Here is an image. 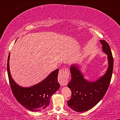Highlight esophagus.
<instances>
[{
    "mask_svg": "<svg viewBox=\"0 0 120 120\" xmlns=\"http://www.w3.org/2000/svg\"><path fill=\"white\" fill-rule=\"evenodd\" d=\"M70 72L67 68L60 69L58 75V82L61 86L66 85L68 83Z\"/></svg>",
    "mask_w": 120,
    "mask_h": 120,
    "instance_id": "obj_1",
    "label": "esophagus"
}]
</instances>
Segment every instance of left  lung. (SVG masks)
I'll return each instance as SVG.
<instances>
[{"label":"left lung","instance_id":"8db88e82","mask_svg":"<svg viewBox=\"0 0 120 120\" xmlns=\"http://www.w3.org/2000/svg\"><path fill=\"white\" fill-rule=\"evenodd\" d=\"M102 50L108 56V67L106 72L95 81H89L84 79L77 65H71L70 71L71 80L68 87L71 89V99L67 104L76 112H85L92 108L105 96L110 84L113 67V58L108 44L100 40Z\"/></svg>","mask_w":120,"mask_h":120}]
</instances>
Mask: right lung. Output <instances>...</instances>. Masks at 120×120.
Segmentation results:
<instances>
[{"label":"right lung","mask_w":120,"mask_h":120,"mask_svg":"<svg viewBox=\"0 0 120 120\" xmlns=\"http://www.w3.org/2000/svg\"><path fill=\"white\" fill-rule=\"evenodd\" d=\"M9 54L7 61V72L10 86L14 96L21 105L32 112L41 111L48 106L50 98L60 87L58 81V69L36 85L25 88L18 85L11 76L9 70Z\"/></svg>","instance_id":"1"}]
</instances>
